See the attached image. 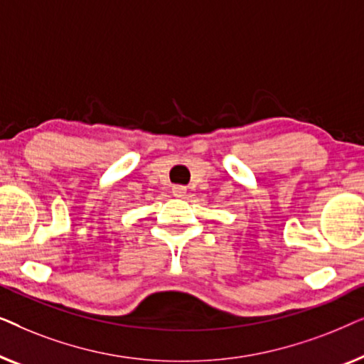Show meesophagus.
I'll return each mask as SVG.
<instances>
[{
  "label": "esophagus",
  "mask_w": 364,
  "mask_h": 364,
  "mask_svg": "<svg viewBox=\"0 0 364 364\" xmlns=\"http://www.w3.org/2000/svg\"><path fill=\"white\" fill-rule=\"evenodd\" d=\"M186 192H187V188L183 186H173L172 187V193L176 197H183V196H186Z\"/></svg>",
  "instance_id": "34e87169"
}]
</instances>
